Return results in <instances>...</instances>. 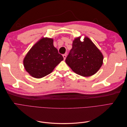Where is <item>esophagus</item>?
<instances>
[{
    "label": "esophagus",
    "mask_w": 127,
    "mask_h": 127,
    "mask_svg": "<svg viewBox=\"0 0 127 127\" xmlns=\"http://www.w3.org/2000/svg\"><path fill=\"white\" fill-rule=\"evenodd\" d=\"M66 57H67V55H66V54L63 55V57H64V60L66 59Z\"/></svg>",
    "instance_id": "obj_1"
}]
</instances>
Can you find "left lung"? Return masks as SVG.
I'll list each match as a JSON object with an SVG mask.
<instances>
[{
	"label": "left lung",
	"instance_id": "left-lung-1",
	"mask_svg": "<svg viewBox=\"0 0 127 127\" xmlns=\"http://www.w3.org/2000/svg\"><path fill=\"white\" fill-rule=\"evenodd\" d=\"M75 38L72 48L67 57L66 63L76 74L90 77L96 73L102 66L103 55L92 40L85 36Z\"/></svg>",
	"mask_w": 127,
	"mask_h": 127
}]
</instances>
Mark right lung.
Wrapping results in <instances>:
<instances>
[{"instance_id": "obj_1", "label": "right lung", "mask_w": 127, "mask_h": 127, "mask_svg": "<svg viewBox=\"0 0 127 127\" xmlns=\"http://www.w3.org/2000/svg\"><path fill=\"white\" fill-rule=\"evenodd\" d=\"M64 58L53 45V39L42 37L23 59L25 69L32 77L41 78L52 72Z\"/></svg>"}]
</instances>
